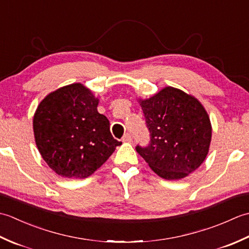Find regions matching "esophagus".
Returning <instances> with one entry per match:
<instances>
[{"mask_svg":"<svg viewBox=\"0 0 249 249\" xmlns=\"http://www.w3.org/2000/svg\"><path fill=\"white\" fill-rule=\"evenodd\" d=\"M131 139H133V137H131V135L129 133H126L123 137V141L124 142H128V141H131Z\"/></svg>","mask_w":249,"mask_h":249,"instance_id":"34e87169","label":"esophagus"}]
</instances>
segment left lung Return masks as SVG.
Wrapping results in <instances>:
<instances>
[{
	"instance_id": "1",
	"label": "left lung",
	"mask_w": 249,
	"mask_h": 249,
	"mask_svg": "<svg viewBox=\"0 0 249 249\" xmlns=\"http://www.w3.org/2000/svg\"><path fill=\"white\" fill-rule=\"evenodd\" d=\"M150 142L136 151L160 178L178 179L200 167L208 155L212 127L203 106L181 89L167 87L141 100Z\"/></svg>"
}]
</instances>
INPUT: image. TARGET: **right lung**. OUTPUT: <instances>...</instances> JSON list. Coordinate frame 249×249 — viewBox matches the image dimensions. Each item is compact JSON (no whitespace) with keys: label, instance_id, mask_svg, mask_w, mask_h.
I'll use <instances>...</instances> for the list:
<instances>
[{"label":"right lung","instance_id":"obj_1","mask_svg":"<svg viewBox=\"0 0 249 249\" xmlns=\"http://www.w3.org/2000/svg\"><path fill=\"white\" fill-rule=\"evenodd\" d=\"M97 105L89 89L73 83L50 93L37 107L36 145L59 176L88 178L122 144L111 135L109 120L98 113Z\"/></svg>","mask_w":249,"mask_h":249}]
</instances>
